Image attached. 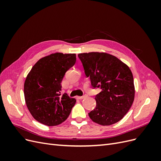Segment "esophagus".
<instances>
[{
  "label": "esophagus",
  "instance_id": "1",
  "mask_svg": "<svg viewBox=\"0 0 161 161\" xmlns=\"http://www.w3.org/2000/svg\"><path fill=\"white\" fill-rule=\"evenodd\" d=\"M85 97V96H82V97H77V99H84Z\"/></svg>",
  "mask_w": 161,
  "mask_h": 161
}]
</instances>
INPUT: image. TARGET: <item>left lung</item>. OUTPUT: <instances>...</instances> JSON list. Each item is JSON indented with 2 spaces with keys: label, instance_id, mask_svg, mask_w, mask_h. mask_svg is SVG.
I'll use <instances>...</instances> for the list:
<instances>
[{
  "label": "left lung",
  "instance_id": "8db88e82",
  "mask_svg": "<svg viewBox=\"0 0 161 161\" xmlns=\"http://www.w3.org/2000/svg\"><path fill=\"white\" fill-rule=\"evenodd\" d=\"M92 87H101L95 97V109L89 114L94 122L110 125L128 113L135 96L134 78L130 68L118 58L105 52L78 55Z\"/></svg>",
  "mask_w": 161,
  "mask_h": 161
}]
</instances>
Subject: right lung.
Instances as JSON below:
<instances>
[{"mask_svg":"<svg viewBox=\"0 0 161 161\" xmlns=\"http://www.w3.org/2000/svg\"><path fill=\"white\" fill-rule=\"evenodd\" d=\"M76 58L75 53H51L39 60L28 73L24 83L25 103L40 123L57 125L69 116L76 101L66 94L61 95V82Z\"/></svg>","mask_w":161,"mask_h":161,"instance_id":"1","label":"right lung"}]
</instances>
